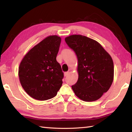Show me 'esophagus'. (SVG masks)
I'll list each match as a JSON object with an SVG mask.
<instances>
[{
    "mask_svg": "<svg viewBox=\"0 0 132 132\" xmlns=\"http://www.w3.org/2000/svg\"><path fill=\"white\" fill-rule=\"evenodd\" d=\"M69 71H67V72H64V77H67V76H68V75H69Z\"/></svg>",
    "mask_w": 132,
    "mask_h": 132,
    "instance_id": "esophagus-1",
    "label": "esophagus"
}]
</instances>
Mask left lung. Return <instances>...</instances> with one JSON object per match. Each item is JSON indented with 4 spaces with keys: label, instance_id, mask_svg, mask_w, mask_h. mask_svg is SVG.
I'll use <instances>...</instances> for the list:
<instances>
[{
    "label": "left lung",
    "instance_id": "8db88e82",
    "mask_svg": "<svg viewBox=\"0 0 132 132\" xmlns=\"http://www.w3.org/2000/svg\"><path fill=\"white\" fill-rule=\"evenodd\" d=\"M65 41L76 53L78 61L79 77L71 86L72 90L83 101L99 99L113 82L112 59L99 43L86 36L71 35Z\"/></svg>",
    "mask_w": 132,
    "mask_h": 132
}]
</instances>
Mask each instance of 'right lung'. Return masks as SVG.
<instances>
[{
  "label": "right lung",
  "mask_w": 132,
  "mask_h": 132,
  "mask_svg": "<svg viewBox=\"0 0 132 132\" xmlns=\"http://www.w3.org/2000/svg\"><path fill=\"white\" fill-rule=\"evenodd\" d=\"M61 38L50 36L30 49L20 64L21 85L30 96L38 100L54 97L62 85L63 72L56 60Z\"/></svg>",
  "instance_id": "add662e5"
}]
</instances>
